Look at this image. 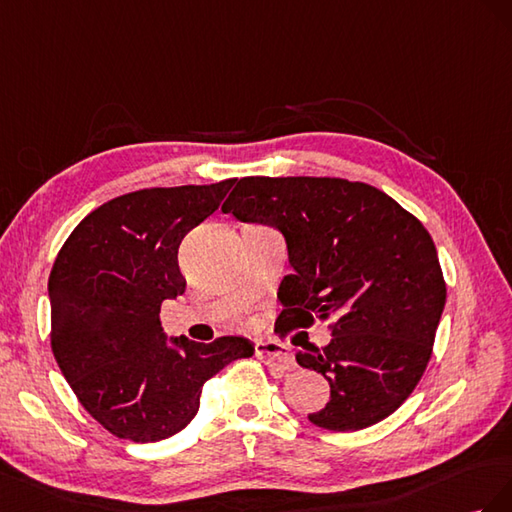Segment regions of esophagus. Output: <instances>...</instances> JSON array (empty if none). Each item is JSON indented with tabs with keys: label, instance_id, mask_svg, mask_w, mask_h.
Instances as JSON below:
<instances>
[{
	"label": "esophagus",
	"instance_id": "1",
	"mask_svg": "<svg viewBox=\"0 0 512 512\" xmlns=\"http://www.w3.org/2000/svg\"><path fill=\"white\" fill-rule=\"evenodd\" d=\"M257 356L264 360L268 367H272L276 373H285L294 369V358H291L289 349L283 343L276 341H261L255 345Z\"/></svg>",
	"mask_w": 512,
	"mask_h": 512
}]
</instances>
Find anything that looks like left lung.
Listing matches in <instances>:
<instances>
[{
	"label": "left lung",
	"instance_id": "1",
	"mask_svg": "<svg viewBox=\"0 0 512 512\" xmlns=\"http://www.w3.org/2000/svg\"><path fill=\"white\" fill-rule=\"evenodd\" d=\"M223 212L283 233L294 274L276 324L334 321L326 347L296 352L330 384L313 425L358 431L390 416L425 373L446 304L429 231L379 188L341 178H242Z\"/></svg>",
	"mask_w": 512,
	"mask_h": 512
}]
</instances>
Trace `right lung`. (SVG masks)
<instances>
[{"instance_id":"right-lung-1","label":"right lung","mask_w":512,"mask_h":512,"mask_svg":"<svg viewBox=\"0 0 512 512\" xmlns=\"http://www.w3.org/2000/svg\"><path fill=\"white\" fill-rule=\"evenodd\" d=\"M236 180L143 188L87 214L49 276L51 349L79 403L109 433L148 444L182 431L201 388L251 358L244 337L208 345L171 337L160 304L184 294L178 248L218 210Z\"/></svg>"}]
</instances>
